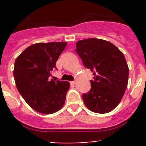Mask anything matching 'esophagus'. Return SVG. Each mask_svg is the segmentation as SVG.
Wrapping results in <instances>:
<instances>
[{
  "mask_svg": "<svg viewBox=\"0 0 146 146\" xmlns=\"http://www.w3.org/2000/svg\"><path fill=\"white\" fill-rule=\"evenodd\" d=\"M76 83V81H71V82H70V84H71V85H75Z\"/></svg>",
  "mask_w": 146,
  "mask_h": 146,
  "instance_id": "34e87169",
  "label": "esophagus"
}]
</instances>
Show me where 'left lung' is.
Returning <instances> with one entry per match:
<instances>
[{"instance_id": "8db88e82", "label": "left lung", "mask_w": 146, "mask_h": 146, "mask_svg": "<svg viewBox=\"0 0 146 146\" xmlns=\"http://www.w3.org/2000/svg\"><path fill=\"white\" fill-rule=\"evenodd\" d=\"M76 51L84 66L93 72L90 90L82 95L85 106L99 114L112 111L128 85L129 66L123 54L111 42L95 38L76 42Z\"/></svg>"}]
</instances>
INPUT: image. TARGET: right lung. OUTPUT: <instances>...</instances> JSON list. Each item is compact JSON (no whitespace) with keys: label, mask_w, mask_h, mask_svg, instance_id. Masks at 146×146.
Returning a JSON list of instances; mask_svg holds the SVG:
<instances>
[{"label":"right lung","mask_w":146,"mask_h":146,"mask_svg":"<svg viewBox=\"0 0 146 146\" xmlns=\"http://www.w3.org/2000/svg\"><path fill=\"white\" fill-rule=\"evenodd\" d=\"M66 45L65 42L34 44L16 58L13 75L17 89L37 112L51 114L64 106L70 83L49 77Z\"/></svg>","instance_id":"obj_1"}]
</instances>
